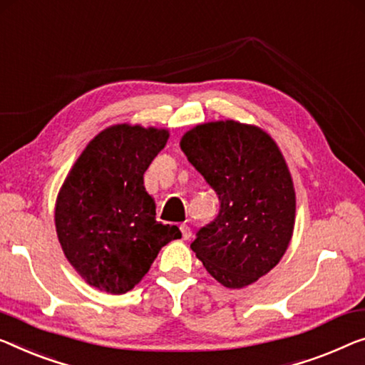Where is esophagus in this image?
<instances>
[{
  "mask_svg": "<svg viewBox=\"0 0 365 365\" xmlns=\"http://www.w3.org/2000/svg\"><path fill=\"white\" fill-rule=\"evenodd\" d=\"M180 231H182V237H183V239H190V237H192V227H190V226L182 225V226H180Z\"/></svg>",
  "mask_w": 365,
  "mask_h": 365,
  "instance_id": "34e87169",
  "label": "esophagus"
}]
</instances>
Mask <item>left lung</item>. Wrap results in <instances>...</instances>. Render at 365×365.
I'll return each instance as SVG.
<instances>
[{
  "label": "left lung",
  "mask_w": 365,
  "mask_h": 365,
  "mask_svg": "<svg viewBox=\"0 0 365 365\" xmlns=\"http://www.w3.org/2000/svg\"><path fill=\"white\" fill-rule=\"evenodd\" d=\"M180 148L221 203L190 247L221 285L254 284L280 262L295 226V188L279 145L227 119L187 130Z\"/></svg>",
  "instance_id": "1"
}]
</instances>
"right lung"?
I'll list each match as a JSON object with an SVG mask.
<instances>
[{
	"instance_id": "right-lung-1",
	"label": "right lung",
	"mask_w": 365,
	"mask_h": 365,
	"mask_svg": "<svg viewBox=\"0 0 365 365\" xmlns=\"http://www.w3.org/2000/svg\"><path fill=\"white\" fill-rule=\"evenodd\" d=\"M167 129L116 124L90 140L58 192L56 230L65 257L98 290L121 295L148 274L162 247L180 239L155 220L144 172Z\"/></svg>"
}]
</instances>
